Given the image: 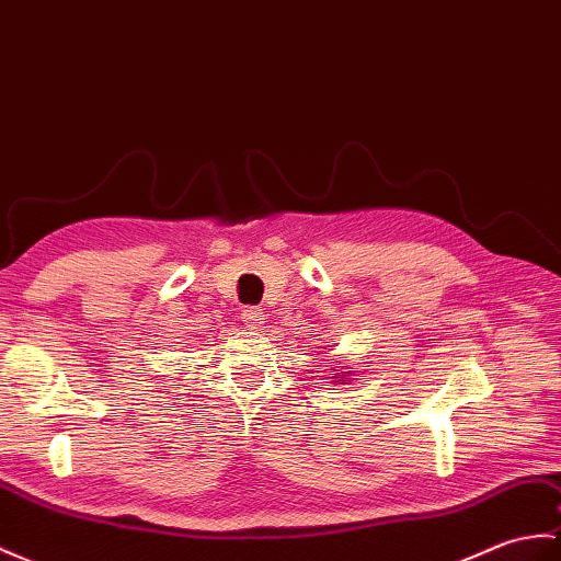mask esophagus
I'll return each instance as SVG.
<instances>
[{
    "label": "esophagus",
    "instance_id": "34e87169",
    "mask_svg": "<svg viewBox=\"0 0 561 561\" xmlns=\"http://www.w3.org/2000/svg\"><path fill=\"white\" fill-rule=\"evenodd\" d=\"M241 320L245 322V328H263V322H265V316H263V310L260 308H255V306H249V308H243L241 310Z\"/></svg>",
    "mask_w": 561,
    "mask_h": 561
}]
</instances>
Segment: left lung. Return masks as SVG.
Here are the masks:
<instances>
[{
	"label": "left lung",
	"instance_id": "1",
	"mask_svg": "<svg viewBox=\"0 0 561 561\" xmlns=\"http://www.w3.org/2000/svg\"><path fill=\"white\" fill-rule=\"evenodd\" d=\"M332 375H334V382H340V385H348V380H351V377H348V375H351V370H348L344 377H340L336 373H332Z\"/></svg>",
	"mask_w": 561,
	"mask_h": 561
}]
</instances>
